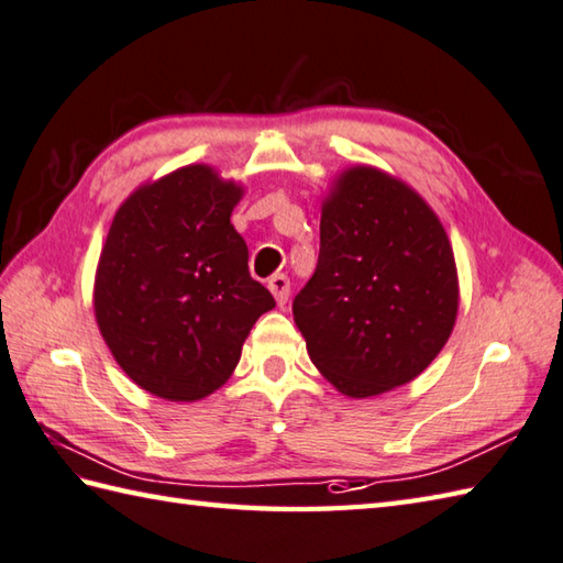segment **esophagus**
<instances>
[{
  "label": "esophagus",
  "mask_w": 563,
  "mask_h": 563,
  "mask_svg": "<svg viewBox=\"0 0 563 563\" xmlns=\"http://www.w3.org/2000/svg\"><path fill=\"white\" fill-rule=\"evenodd\" d=\"M267 286H269V291L274 294V298H277L279 306L289 301V294H291L289 277H284V274H274V277H269Z\"/></svg>",
  "instance_id": "esophagus-1"
}]
</instances>
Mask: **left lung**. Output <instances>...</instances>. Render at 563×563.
I'll return each instance as SVG.
<instances>
[{"mask_svg":"<svg viewBox=\"0 0 563 563\" xmlns=\"http://www.w3.org/2000/svg\"><path fill=\"white\" fill-rule=\"evenodd\" d=\"M455 316V257L439 217L383 170H344L322 207L318 267L294 298L310 361L349 397L380 395L439 356Z\"/></svg>","mask_w":563,"mask_h":563,"instance_id":"8db88e82","label":"left lung"}]
</instances>
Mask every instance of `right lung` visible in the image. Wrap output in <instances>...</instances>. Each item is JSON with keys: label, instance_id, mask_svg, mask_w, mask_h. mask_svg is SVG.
<instances>
[{"label": "right lung", "instance_id": "add662e5", "mask_svg": "<svg viewBox=\"0 0 563 563\" xmlns=\"http://www.w3.org/2000/svg\"><path fill=\"white\" fill-rule=\"evenodd\" d=\"M243 190L185 166L128 197L98 262L93 308L112 356L146 393L192 402L231 378L274 296L250 277L231 211Z\"/></svg>", "mask_w": 563, "mask_h": 563}]
</instances>
